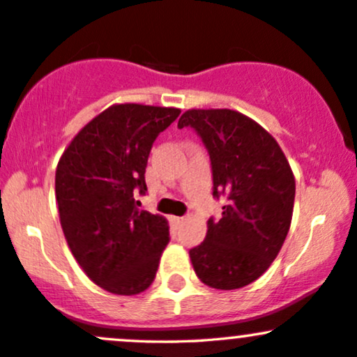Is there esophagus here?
I'll list each match as a JSON object with an SVG mask.
<instances>
[{
    "instance_id": "1",
    "label": "esophagus",
    "mask_w": 357,
    "mask_h": 357,
    "mask_svg": "<svg viewBox=\"0 0 357 357\" xmlns=\"http://www.w3.org/2000/svg\"><path fill=\"white\" fill-rule=\"evenodd\" d=\"M170 221H172V225L175 226V228H178V226H182L183 221H185V218H180V216H172V218H170Z\"/></svg>"
}]
</instances>
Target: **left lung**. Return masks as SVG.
<instances>
[{"label":"left lung","mask_w":357,"mask_h":357,"mask_svg":"<svg viewBox=\"0 0 357 357\" xmlns=\"http://www.w3.org/2000/svg\"><path fill=\"white\" fill-rule=\"evenodd\" d=\"M178 128L197 132L209 153L213 195L226 197L220 220L189 255L197 278L216 289H238L264 274L289 231L294 177L278 141L229 109H192Z\"/></svg>","instance_id":"8db88e82"}]
</instances>
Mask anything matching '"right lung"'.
I'll return each instance as SVG.
<instances>
[{
  "mask_svg": "<svg viewBox=\"0 0 357 357\" xmlns=\"http://www.w3.org/2000/svg\"><path fill=\"white\" fill-rule=\"evenodd\" d=\"M178 109L121 103L103 110L71 141L56 170V201L76 262L114 294L148 289L170 241L167 220L139 211L153 143Z\"/></svg>",
  "mask_w": 357,
  "mask_h": 357,
  "instance_id": "right-lung-1",
  "label": "right lung"
}]
</instances>
